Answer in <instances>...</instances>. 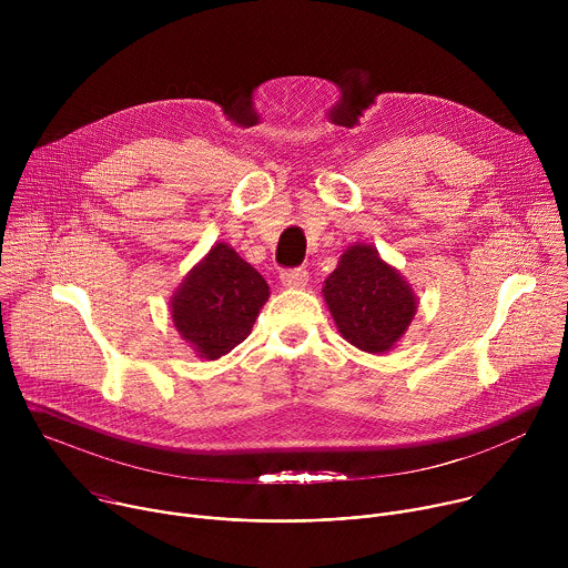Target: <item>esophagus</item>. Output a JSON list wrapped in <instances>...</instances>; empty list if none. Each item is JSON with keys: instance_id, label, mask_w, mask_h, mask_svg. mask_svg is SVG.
<instances>
[{"instance_id": "obj_1", "label": "esophagus", "mask_w": 568, "mask_h": 568, "mask_svg": "<svg viewBox=\"0 0 568 568\" xmlns=\"http://www.w3.org/2000/svg\"><path fill=\"white\" fill-rule=\"evenodd\" d=\"M281 283H283L285 287H292V290L305 287V283H307V272H305V267H290V270H283V272H281Z\"/></svg>"}]
</instances>
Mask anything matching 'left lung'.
<instances>
[{
	"label": "left lung",
	"instance_id": "left-lung-1",
	"mask_svg": "<svg viewBox=\"0 0 568 568\" xmlns=\"http://www.w3.org/2000/svg\"><path fill=\"white\" fill-rule=\"evenodd\" d=\"M339 333L359 351L384 353L416 314L407 281L388 267L371 245H353L323 287Z\"/></svg>",
	"mask_w": 568,
	"mask_h": 568
}]
</instances>
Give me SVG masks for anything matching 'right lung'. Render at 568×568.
Instances as JSON below:
<instances>
[{"instance_id": "add662e5", "label": "right lung", "mask_w": 568, "mask_h": 568, "mask_svg": "<svg viewBox=\"0 0 568 568\" xmlns=\"http://www.w3.org/2000/svg\"><path fill=\"white\" fill-rule=\"evenodd\" d=\"M267 296L265 278L220 242L184 278L171 314L200 357L217 359L250 337Z\"/></svg>"}]
</instances>
